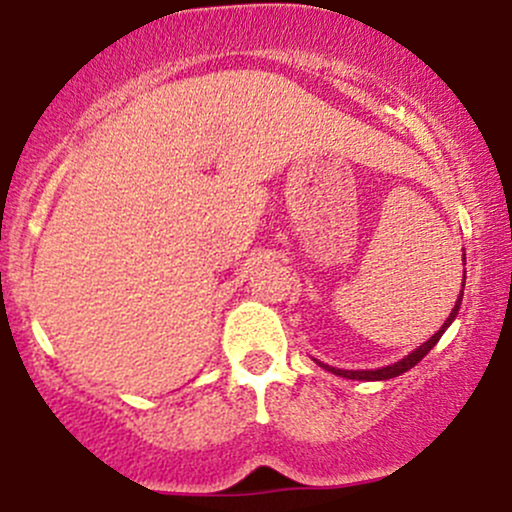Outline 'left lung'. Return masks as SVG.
<instances>
[{"label": "left lung", "instance_id": "8db88e82", "mask_svg": "<svg viewBox=\"0 0 512 512\" xmlns=\"http://www.w3.org/2000/svg\"><path fill=\"white\" fill-rule=\"evenodd\" d=\"M462 289H464V281H462ZM460 303H462V291H460V296H457V303H455V308H452L450 317H448V320L443 322V327H440V330H438L436 334H433V337L428 339V342L421 344L419 349H414V351H411L409 356H404L402 361L392 363V366L375 368V370H342V368L325 366V363H322V361H317V366H322L325 370H330V373H334V375H342V378H349V380H390V378H397V375L407 373L409 368H414L416 363H419L421 358H424V356L428 354V351H431L433 346L438 344V339L443 337V332L448 330V327L452 325V320H455V317H457V310H460Z\"/></svg>", "mask_w": 512, "mask_h": 512}]
</instances>
